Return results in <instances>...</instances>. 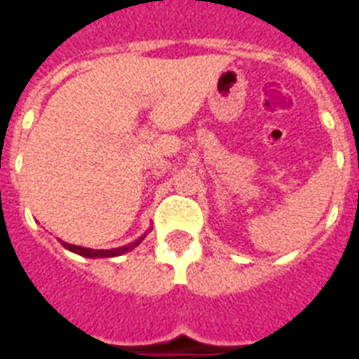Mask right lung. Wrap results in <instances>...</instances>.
<instances>
[{
	"label": "right lung",
	"mask_w": 359,
	"mask_h": 359,
	"mask_svg": "<svg viewBox=\"0 0 359 359\" xmlns=\"http://www.w3.org/2000/svg\"><path fill=\"white\" fill-rule=\"evenodd\" d=\"M149 233V231H147ZM141 235L140 238L134 240V242H130V244L126 245H121V248H114V250H91V248H81V245H74V244H67V242H63L61 240V244H63V248H67L69 251H72V253H78V255L81 257H87V259H104V257H119L123 255V253H128V251H132L134 248H137V245L143 242V238L147 236Z\"/></svg>",
	"instance_id": "1"
}]
</instances>
